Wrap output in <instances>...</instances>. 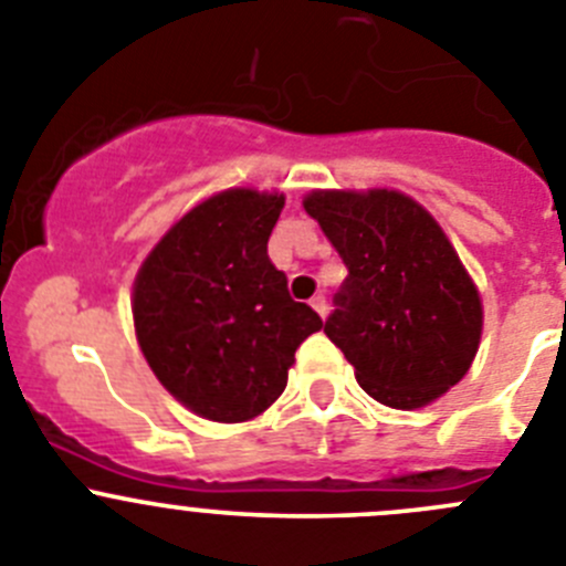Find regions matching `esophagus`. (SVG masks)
<instances>
[{
    "instance_id": "34e87169",
    "label": "esophagus",
    "mask_w": 566,
    "mask_h": 566,
    "mask_svg": "<svg viewBox=\"0 0 566 566\" xmlns=\"http://www.w3.org/2000/svg\"><path fill=\"white\" fill-rule=\"evenodd\" d=\"M311 308L317 311L319 317H325V314H328V300H325L323 294H317V297L311 300Z\"/></svg>"
}]
</instances>
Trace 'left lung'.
<instances>
[{
  "label": "left lung",
  "mask_w": 566,
  "mask_h": 566,
  "mask_svg": "<svg viewBox=\"0 0 566 566\" xmlns=\"http://www.w3.org/2000/svg\"><path fill=\"white\" fill-rule=\"evenodd\" d=\"M347 277L325 334L392 409L432 403L469 373L483 303L438 221L398 190H314L303 201Z\"/></svg>",
  "instance_id": "1"
}]
</instances>
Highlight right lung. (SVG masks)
I'll return each mask as SVG.
<instances>
[{"mask_svg":"<svg viewBox=\"0 0 566 566\" xmlns=\"http://www.w3.org/2000/svg\"><path fill=\"white\" fill-rule=\"evenodd\" d=\"M283 193L232 188L196 205L134 280V328L165 390L207 421H249L286 390L323 319L266 255Z\"/></svg>","mask_w":566,"mask_h":566,"instance_id":"add662e5","label":"right lung"}]
</instances>
